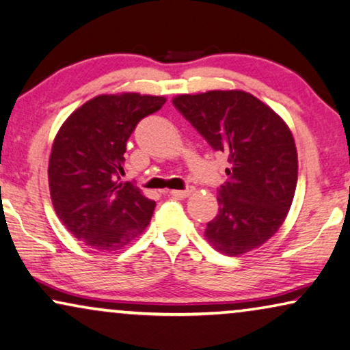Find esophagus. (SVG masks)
<instances>
[{
  "mask_svg": "<svg viewBox=\"0 0 350 350\" xmlns=\"http://www.w3.org/2000/svg\"><path fill=\"white\" fill-rule=\"evenodd\" d=\"M195 189L193 187H187V189H184V190H171L170 193L173 195V196H176V198H187V196H189L191 191H193Z\"/></svg>",
  "mask_w": 350,
  "mask_h": 350,
  "instance_id": "obj_1",
  "label": "esophagus"
}]
</instances>
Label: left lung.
<instances>
[{
	"mask_svg": "<svg viewBox=\"0 0 350 350\" xmlns=\"http://www.w3.org/2000/svg\"><path fill=\"white\" fill-rule=\"evenodd\" d=\"M173 105L228 160V179L217 190L219 213L206 226V238L228 255L260 247L287 217L297 189V147L288 126L241 90L179 95Z\"/></svg>",
	"mask_w": 350,
	"mask_h": 350,
	"instance_id": "1",
	"label": "left lung"
}]
</instances>
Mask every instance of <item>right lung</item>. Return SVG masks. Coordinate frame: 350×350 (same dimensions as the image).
I'll return each instance as SVG.
<instances>
[{"instance_id":"add662e5","label":"right lung","mask_w":350,"mask_h":350,"mask_svg":"<svg viewBox=\"0 0 350 350\" xmlns=\"http://www.w3.org/2000/svg\"><path fill=\"white\" fill-rule=\"evenodd\" d=\"M163 96L100 95L68 117L52 146L49 187L63 225L88 247L117 250L150 222L155 201L122 182L126 141Z\"/></svg>"}]
</instances>
